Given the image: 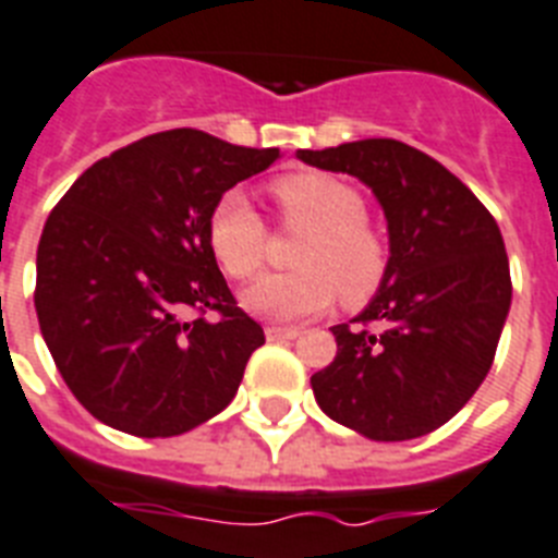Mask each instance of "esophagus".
<instances>
[{
	"label": "esophagus",
	"mask_w": 558,
	"mask_h": 558,
	"mask_svg": "<svg viewBox=\"0 0 558 558\" xmlns=\"http://www.w3.org/2000/svg\"><path fill=\"white\" fill-rule=\"evenodd\" d=\"M266 338L269 341H294V338H301V329L298 326H266Z\"/></svg>",
	"instance_id": "esophagus-1"
}]
</instances>
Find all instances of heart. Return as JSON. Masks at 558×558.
Returning <instances> with one entry per match:
<instances>
[{
  "mask_svg": "<svg viewBox=\"0 0 558 558\" xmlns=\"http://www.w3.org/2000/svg\"><path fill=\"white\" fill-rule=\"evenodd\" d=\"M280 220L303 229L292 252L298 269L266 275L243 292V306L260 318L301 320L324 312L341 292L347 306H361L387 275V243L366 220V203L355 185L326 171H294L271 183ZM208 243L217 264L234 280L264 266L269 232L246 194L232 189L217 197L208 215Z\"/></svg>",
  "mask_w": 558,
  "mask_h": 558,
  "instance_id": "1",
  "label": "heart"
}]
</instances>
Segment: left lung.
Here are the masks:
<instances>
[{"instance_id":"8db88e82","label":"left lung","mask_w":558,"mask_h":558,"mask_svg":"<svg viewBox=\"0 0 558 558\" xmlns=\"http://www.w3.org/2000/svg\"><path fill=\"white\" fill-rule=\"evenodd\" d=\"M373 189L387 217L384 283L332 326L338 355L312 375L320 410L373 441L427 436L490 373L513 283L499 223L441 162L398 140L298 151Z\"/></svg>"}]
</instances>
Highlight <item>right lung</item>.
<instances>
[{
    "instance_id": "obj_1",
    "label": "right lung",
    "mask_w": 558,
    "mask_h": 558,
    "mask_svg": "<svg viewBox=\"0 0 558 558\" xmlns=\"http://www.w3.org/2000/svg\"><path fill=\"white\" fill-rule=\"evenodd\" d=\"M278 157L162 131L94 162L53 206L36 248V318L94 418L169 438L232 404L266 338L217 269L208 215Z\"/></svg>"
}]
</instances>
